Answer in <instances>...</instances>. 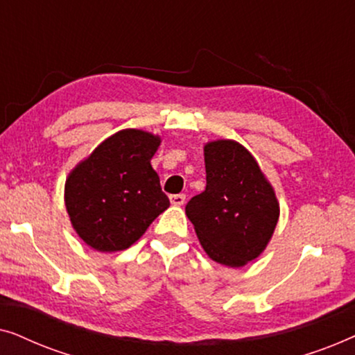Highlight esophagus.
I'll return each instance as SVG.
<instances>
[{
  "instance_id": "1",
  "label": "esophagus",
  "mask_w": 355,
  "mask_h": 355,
  "mask_svg": "<svg viewBox=\"0 0 355 355\" xmlns=\"http://www.w3.org/2000/svg\"><path fill=\"white\" fill-rule=\"evenodd\" d=\"M169 200H171L173 205L181 207L184 205V202H186V196H184V193H176V196H169Z\"/></svg>"
}]
</instances>
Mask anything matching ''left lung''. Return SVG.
Listing matches in <instances>:
<instances>
[{"mask_svg": "<svg viewBox=\"0 0 355 355\" xmlns=\"http://www.w3.org/2000/svg\"><path fill=\"white\" fill-rule=\"evenodd\" d=\"M207 187L186 215L210 259L239 268L268 244L279 216L273 189L255 158L234 140L205 145Z\"/></svg>", "mask_w": 355, "mask_h": 355, "instance_id": "1", "label": "left lung"}]
</instances>
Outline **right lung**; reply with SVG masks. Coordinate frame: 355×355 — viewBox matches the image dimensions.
I'll use <instances>...</instances> for the list:
<instances>
[{
	"label": "right lung",
	"mask_w": 355,
	"mask_h": 355,
	"mask_svg": "<svg viewBox=\"0 0 355 355\" xmlns=\"http://www.w3.org/2000/svg\"><path fill=\"white\" fill-rule=\"evenodd\" d=\"M158 145L144 130H121L69 174L66 208L85 244L98 252L128 249L169 207L150 164Z\"/></svg>",
	"instance_id": "obj_1"
}]
</instances>
